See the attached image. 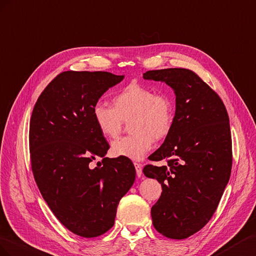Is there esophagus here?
<instances>
[{
    "label": "esophagus",
    "instance_id": "1",
    "mask_svg": "<svg viewBox=\"0 0 256 256\" xmlns=\"http://www.w3.org/2000/svg\"><path fill=\"white\" fill-rule=\"evenodd\" d=\"M134 166H135V170H136V174L138 177H140L142 174V165L140 163H134Z\"/></svg>",
    "mask_w": 256,
    "mask_h": 256
}]
</instances>
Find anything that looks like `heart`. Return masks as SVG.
Instances as JSON below:
<instances>
[{"mask_svg":"<svg viewBox=\"0 0 256 256\" xmlns=\"http://www.w3.org/2000/svg\"><path fill=\"white\" fill-rule=\"evenodd\" d=\"M94 123L108 140L116 138L123 122L128 120L132 133L112 144L116 156L142 160L152 149L154 140H162L170 135L174 120V100L168 93L156 92L152 88L130 84L116 91L112 107L98 103L92 109Z\"/></svg>","mask_w":256,"mask_h":256,"instance_id":"1","label":"heart"}]
</instances>
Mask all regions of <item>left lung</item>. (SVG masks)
<instances>
[{"label": "left lung", "instance_id": "obj_1", "mask_svg": "<svg viewBox=\"0 0 256 256\" xmlns=\"http://www.w3.org/2000/svg\"><path fill=\"white\" fill-rule=\"evenodd\" d=\"M144 78L164 82L176 94L172 128L149 156L167 164H148L142 170L162 186L151 208L153 226L167 238L186 239L210 221L230 180L228 114L218 93L191 70H148Z\"/></svg>", "mask_w": 256, "mask_h": 256}]
</instances>
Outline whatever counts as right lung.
Returning <instances> with one entry per match:
<instances>
[{
	"instance_id": "add662e5",
	"label": "right lung",
	"mask_w": 256,
	"mask_h": 256,
	"mask_svg": "<svg viewBox=\"0 0 256 256\" xmlns=\"http://www.w3.org/2000/svg\"><path fill=\"white\" fill-rule=\"evenodd\" d=\"M122 79L108 72H63L42 92L31 116L36 184L58 220L86 238L112 228L118 204L135 180L130 158H105L110 146L92 116L98 98ZM98 156L102 164L92 169Z\"/></svg>"
}]
</instances>
